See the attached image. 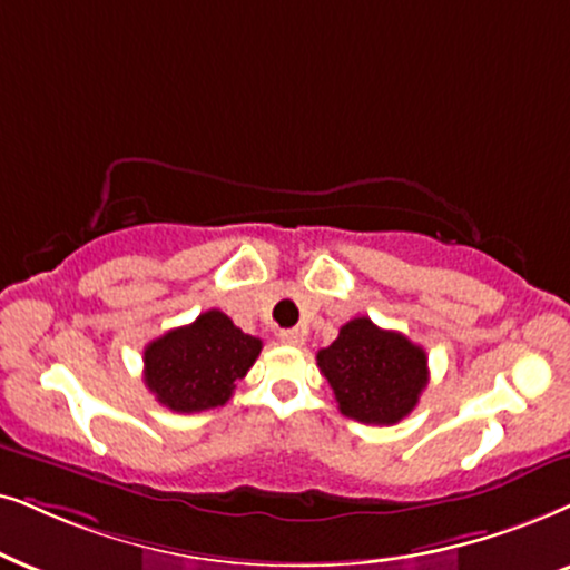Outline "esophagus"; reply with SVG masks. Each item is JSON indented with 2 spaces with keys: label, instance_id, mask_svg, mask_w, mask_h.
<instances>
[{
  "label": "esophagus",
  "instance_id": "34e87169",
  "mask_svg": "<svg viewBox=\"0 0 570 570\" xmlns=\"http://www.w3.org/2000/svg\"><path fill=\"white\" fill-rule=\"evenodd\" d=\"M278 338L284 344H292V347H297V344H302V331L299 328H284L278 334Z\"/></svg>",
  "mask_w": 570,
  "mask_h": 570
}]
</instances>
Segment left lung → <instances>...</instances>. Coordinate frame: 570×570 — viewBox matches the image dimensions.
Listing matches in <instances>:
<instances>
[{
  "instance_id": "1",
  "label": "left lung",
  "mask_w": 570,
  "mask_h": 570,
  "mask_svg": "<svg viewBox=\"0 0 570 570\" xmlns=\"http://www.w3.org/2000/svg\"><path fill=\"white\" fill-rule=\"evenodd\" d=\"M318 368L342 415L371 426H392L413 413L429 384L423 347L365 315L344 323L336 342L318 352Z\"/></svg>"
}]
</instances>
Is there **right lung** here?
Returning <instances> with one entry per match:
<instances>
[{"label": "right lung", "mask_w": 570, "mask_h": 570, "mask_svg": "<svg viewBox=\"0 0 570 570\" xmlns=\"http://www.w3.org/2000/svg\"><path fill=\"white\" fill-rule=\"evenodd\" d=\"M261 350V338L236 328L220 309H207L189 326L173 328L147 344L144 384L160 405L176 413L220 407Z\"/></svg>", "instance_id": "add662e5"}]
</instances>
